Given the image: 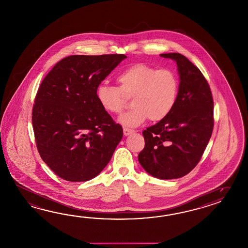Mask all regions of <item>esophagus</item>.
Returning <instances> with one entry per match:
<instances>
[{
	"mask_svg": "<svg viewBox=\"0 0 248 248\" xmlns=\"http://www.w3.org/2000/svg\"><path fill=\"white\" fill-rule=\"evenodd\" d=\"M135 132L133 129H130V128H127V127H124L123 128V133H124V136H128V135H130V134H132V133Z\"/></svg>",
	"mask_w": 248,
	"mask_h": 248,
	"instance_id": "1",
	"label": "esophagus"
}]
</instances>
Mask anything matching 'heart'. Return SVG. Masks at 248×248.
<instances>
[{
    "mask_svg": "<svg viewBox=\"0 0 248 248\" xmlns=\"http://www.w3.org/2000/svg\"><path fill=\"white\" fill-rule=\"evenodd\" d=\"M119 87L102 84L96 97L101 107L110 114H121L126 97H133L131 110L120 119L125 127L141 125L150 121L165 119L177 104L179 77L170 69H157L144 63L134 64L117 77Z\"/></svg>",
    "mask_w": 248,
    "mask_h": 248,
    "instance_id": "1",
    "label": "heart"
}]
</instances>
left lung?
<instances>
[{"mask_svg":"<svg viewBox=\"0 0 248 248\" xmlns=\"http://www.w3.org/2000/svg\"><path fill=\"white\" fill-rule=\"evenodd\" d=\"M161 56L177 63L179 96L165 119L143 131L145 144L139 161L155 178L179 179L196 167L212 137L213 95L200 69L187 58L178 52Z\"/></svg>","mask_w":248,"mask_h":248,"instance_id":"1","label":"left lung"}]
</instances>
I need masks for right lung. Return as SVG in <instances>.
Returning a JSON list of instances; mask_svg holds the SVG:
<instances>
[{"mask_svg": "<svg viewBox=\"0 0 248 248\" xmlns=\"http://www.w3.org/2000/svg\"><path fill=\"white\" fill-rule=\"evenodd\" d=\"M126 58L71 55L42 81L32 111L35 143L43 161L60 178L90 180L111 159L123 130L99 104L96 90Z\"/></svg>", "mask_w": 248, "mask_h": 248, "instance_id": "1", "label": "right lung"}]
</instances>
